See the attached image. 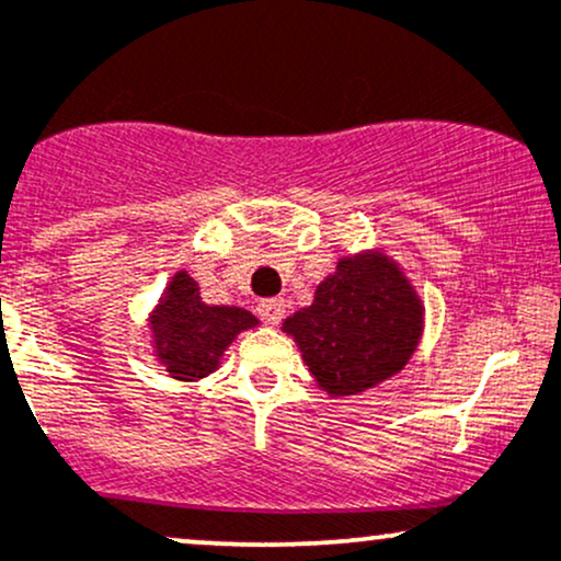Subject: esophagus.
<instances>
[{
	"label": "esophagus",
	"instance_id": "obj_1",
	"mask_svg": "<svg viewBox=\"0 0 561 561\" xmlns=\"http://www.w3.org/2000/svg\"><path fill=\"white\" fill-rule=\"evenodd\" d=\"M259 313L261 319L266 321V324H279L282 319H285V300L282 298H268V300H261L259 302Z\"/></svg>",
	"mask_w": 561,
	"mask_h": 561
}]
</instances>
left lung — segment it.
<instances>
[{
  "mask_svg": "<svg viewBox=\"0 0 561 561\" xmlns=\"http://www.w3.org/2000/svg\"><path fill=\"white\" fill-rule=\"evenodd\" d=\"M422 302L382 253L340 259L313 302L285 321L330 396H356L403 369L422 334Z\"/></svg>",
  "mask_w": 561,
  "mask_h": 561,
  "instance_id": "obj_1",
  "label": "left lung"
}]
</instances>
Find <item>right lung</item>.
Wrapping results in <instances>:
<instances>
[{"instance_id": "obj_1", "label": "right lung", "mask_w": 561, "mask_h": 561, "mask_svg": "<svg viewBox=\"0 0 561 561\" xmlns=\"http://www.w3.org/2000/svg\"><path fill=\"white\" fill-rule=\"evenodd\" d=\"M255 324L259 319L244 308L205 306L197 282L186 272L173 276L150 317L160 364L182 382L216 371L231 340Z\"/></svg>"}]
</instances>
